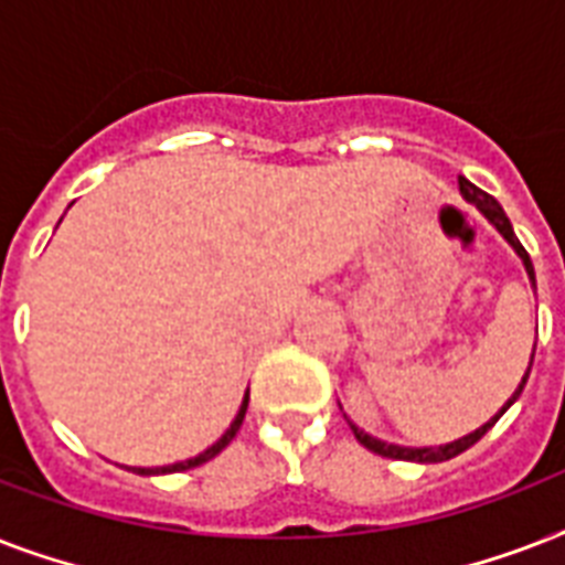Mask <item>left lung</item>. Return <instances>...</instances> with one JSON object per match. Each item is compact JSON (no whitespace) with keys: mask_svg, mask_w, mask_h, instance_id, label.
Masks as SVG:
<instances>
[{"mask_svg":"<svg viewBox=\"0 0 565 565\" xmlns=\"http://www.w3.org/2000/svg\"><path fill=\"white\" fill-rule=\"evenodd\" d=\"M460 193L466 195V202H472L475 207H478V211H481L483 216H487V220H490L492 225H495V228H499L501 234H504V239H508L510 246L516 248V255L522 257V264H525L527 275H531V284H534V287H536L534 264H531V257H527L525 246H522V243H519V239H516V234H513V225H510L508 213L501 211V204L495 202V199H492L490 193H483L481 188H475L472 181H466V179H460ZM531 363H534V354H531ZM527 375H531V370L525 372V377H522V384H519V390H516V393H513V398H510V402L504 404V407H501V413H495V416H492V419L487 422V425H481V428H478V430H472L469 437L455 439V443H448V446H439V448L390 446V443H381V439L370 437V434H363L361 428H354V425H352L354 437H358V443H361V446L370 448V451H375V455H381V457H393V460H416V463H439V460H451V457H457V455H460V451H466V448H472L475 443H478V439H481L483 434H487V430H490L492 425H495V422L501 419V416H504V411H508L510 404L516 402L519 395H522V390H525Z\"/></svg>","mask_w":565,"mask_h":565,"instance_id":"obj_1","label":"left lung"}]
</instances>
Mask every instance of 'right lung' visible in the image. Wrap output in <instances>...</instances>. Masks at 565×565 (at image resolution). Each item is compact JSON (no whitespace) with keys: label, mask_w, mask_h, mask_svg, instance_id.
Here are the masks:
<instances>
[{"label":"right lung","mask_w":565,"mask_h":565,"mask_svg":"<svg viewBox=\"0 0 565 565\" xmlns=\"http://www.w3.org/2000/svg\"><path fill=\"white\" fill-rule=\"evenodd\" d=\"M246 407H248V395H246V398H243V404H239V413H237V416H234V422H231V428L225 430V434H222V437L216 439V443H213L211 448H204L202 455L190 457V460H184V463L158 466V469H135V472H137V475H170V472H184V469H193V466H202V463H207V460H213V457L220 455L222 448L228 446L231 439L237 437L239 425H243V416H246Z\"/></svg>","instance_id":"obj_1"}]
</instances>
